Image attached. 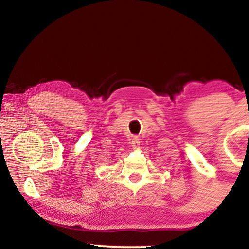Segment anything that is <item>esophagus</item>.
<instances>
[{"mask_svg": "<svg viewBox=\"0 0 249 249\" xmlns=\"http://www.w3.org/2000/svg\"><path fill=\"white\" fill-rule=\"evenodd\" d=\"M139 144H141V141H139L138 137H132L131 139V145L135 149L139 147Z\"/></svg>", "mask_w": 249, "mask_h": 249, "instance_id": "1", "label": "esophagus"}]
</instances>
